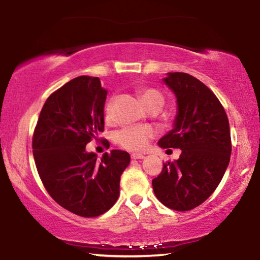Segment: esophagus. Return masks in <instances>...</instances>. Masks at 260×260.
Returning a JSON list of instances; mask_svg holds the SVG:
<instances>
[{"label":"esophagus","mask_w":260,"mask_h":260,"mask_svg":"<svg viewBox=\"0 0 260 260\" xmlns=\"http://www.w3.org/2000/svg\"><path fill=\"white\" fill-rule=\"evenodd\" d=\"M131 156H132V158H133V159H142V158H145V155L139 154V152H134V154H132Z\"/></svg>","instance_id":"34e87169"}]
</instances>
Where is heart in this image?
<instances>
[{
	"mask_svg": "<svg viewBox=\"0 0 260 260\" xmlns=\"http://www.w3.org/2000/svg\"><path fill=\"white\" fill-rule=\"evenodd\" d=\"M141 100L145 105L151 102H158L163 105L164 97L158 90L146 89L141 92ZM105 115L108 118L111 117V104L109 103L105 109ZM154 135V131L147 126H129L125 127L115 134V142L125 149L132 151H138L145 149L149 142V140Z\"/></svg>",
	"mask_w": 260,
	"mask_h": 260,
	"instance_id": "1",
	"label": "heart"
}]
</instances>
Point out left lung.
Segmentation results:
<instances>
[{"label": "left lung", "instance_id": "1", "mask_svg": "<svg viewBox=\"0 0 260 260\" xmlns=\"http://www.w3.org/2000/svg\"><path fill=\"white\" fill-rule=\"evenodd\" d=\"M163 82L177 98L171 131L159 139L160 148H179V158L163 164L152 188L174 211H189L219 186L232 154L229 121L223 106L203 82L186 73H168Z\"/></svg>", "mask_w": 260, "mask_h": 260}]
</instances>
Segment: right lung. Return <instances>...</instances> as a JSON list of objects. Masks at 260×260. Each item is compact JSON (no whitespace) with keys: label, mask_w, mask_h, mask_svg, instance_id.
I'll use <instances>...</instances> for the list:
<instances>
[{"label":"right lung","mask_w":260,"mask_h":260,"mask_svg":"<svg viewBox=\"0 0 260 260\" xmlns=\"http://www.w3.org/2000/svg\"><path fill=\"white\" fill-rule=\"evenodd\" d=\"M108 91L98 77L78 76L47 98L37 122L32 148L45 188L61 207L94 217L115 204L127 151L111 150L101 159L86 143L104 131Z\"/></svg>","instance_id":"right-lung-1"}]
</instances>
